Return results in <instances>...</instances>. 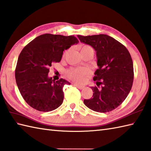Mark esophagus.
<instances>
[{
    "instance_id": "1",
    "label": "esophagus",
    "mask_w": 151,
    "mask_h": 151,
    "mask_svg": "<svg viewBox=\"0 0 151 151\" xmlns=\"http://www.w3.org/2000/svg\"><path fill=\"white\" fill-rule=\"evenodd\" d=\"M76 87H77V88H78L79 89H83V88L85 87L84 86H83V85H78V84H75L74 85Z\"/></svg>"
}]
</instances>
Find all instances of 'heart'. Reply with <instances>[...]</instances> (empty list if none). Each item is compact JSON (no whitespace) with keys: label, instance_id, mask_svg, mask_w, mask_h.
<instances>
[{"label":"heart","instance_id":"b5f03b06","mask_svg":"<svg viewBox=\"0 0 151 151\" xmlns=\"http://www.w3.org/2000/svg\"><path fill=\"white\" fill-rule=\"evenodd\" d=\"M88 50H93L91 46L87 45H82L80 47L81 53ZM88 72V70L84 68H70L66 72V74L68 78L77 81H81L83 78V76L87 74Z\"/></svg>","mask_w":151,"mask_h":151}]
</instances>
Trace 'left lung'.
I'll return each mask as SVG.
<instances>
[{
    "mask_svg": "<svg viewBox=\"0 0 151 151\" xmlns=\"http://www.w3.org/2000/svg\"><path fill=\"white\" fill-rule=\"evenodd\" d=\"M81 42L92 46L96 53L98 68L92 87L93 97L84 100L89 109L100 113L115 109L124 101L134 81L133 62L129 51L119 42L106 35H78Z\"/></svg>",
    "mask_w": 151,
    "mask_h": 151,
    "instance_id": "8db88e82",
    "label": "left lung"
}]
</instances>
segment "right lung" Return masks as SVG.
I'll return each mask as SVG.
<instances>
[{"instance_id": "1", "label": "right lung", "mask_w": 151, "mask_h": 151, "mask_svg": "<svg viewBox=\"0 0 151 151\" xmlns=\"http://www.w3.org/2000/svg\"><path fill=\"white\" fill-rule=\"evenodd\" d=\"M78 42L74 36L44 34L23 49L15 77L21 96L30 107L48 112L63 104V87L70 83L64 79H52L48 76L49 68L53 63H59L63 51Z\"/></svg>"}]
</instances>
